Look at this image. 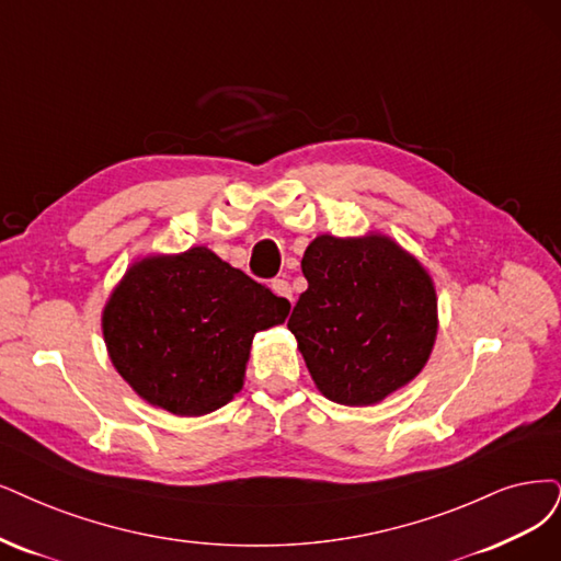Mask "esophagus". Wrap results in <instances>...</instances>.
<instances>
[{"instance_id": "1", "label": "esophagus", "mask_w": 561, "mask_h": 561, "mask_svg": "<svg viewBox=\"0 0 561 561\" xmlns=\"http://www.w3.org/2000/svg\"><path fill=\"white\" fill-rule=\"evenodd\" d=\"M273 291L279 296V298H286V300H291L294 302V288H291V284H288L286 279H273Z\"/></svg>"}]
</instances>
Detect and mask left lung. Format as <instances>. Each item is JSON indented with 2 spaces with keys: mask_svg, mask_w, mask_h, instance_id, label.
Segmentation results:
<instances>
[{
  "mask_svg": "<svg viewBox=\"0 0 561 561\" xmlns=\"http://www.w3.org/2000/svg\"><path fill=\"white\" fill-rule=\"evenodd\" d=\"M288 330L317 388L346 407L407 386L437 337V294L423 265L390 238L319 236L305 249Z\"/></svg>",
  "mask_w": 561,
  "mask_h": 561,
  "instance_id": "8db88e82",
  "label": "left lung"
}]
</instances>
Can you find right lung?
Segmentation results:
<instances>
[{
  "label": "right lung",
  "instance_id": "1",
  "mask_svg": "<svg viewBox=\"0 0 561 561\" xmlns=\"http://www.w3.org/2000/svg\"><path fill=\"white\" fill-rule=\"evenodd\" d=\"M291 302L205 247L136 263L103 309L115 369L142 400L203 416L242 388L259 330L284 323Z\"/></svg>",
  "mask_w": 561,
  "mask_h": 561
}]
</instances>
